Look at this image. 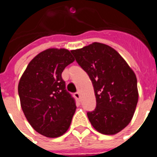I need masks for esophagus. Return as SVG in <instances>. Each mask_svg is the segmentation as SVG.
<instances>
[{"instance_id": "1", "label": "esophagus", "mask_w": 157, "mask_h": 157, "mask_svg": "<svg viewBox=\"0 0 157 157\" xmlns=\"http://www.w3.org/2000/svg\"><path fill=\"white\" fill-rule=\"evenodd\" d=\"M74 96H75V98L76 99L78 100V101H79V100H80V94H79V93H78V92L75 93Z\"/></svg>"}]
</instances>
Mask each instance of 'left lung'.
Listing matches in <instances>:
<instances>
[{
    "mask_svg": "<svg viewBox=\"0 0 157 157\" xmlns=\"http://www.w3.org/2000/svg\"><path fill=\"white\" fill-rule=\"evenodd\" d=\"M71 52L94 86L97 106L87 112L89 120L101 134H117L131 121L138 104L134 72L117 51L102 43Z\"/></svg>",
    "mask_w": 157,
    "mask_h": 157,
    "instance_id": "8db88e82",
    "label": "left lung"
}]
</instances>
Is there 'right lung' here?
<instances>
[{
	"label": "right lung",
	"instance_id": "obj_1",
	"mask_svg": "<svg viewBox=\"0 0 157 157\" xmlns=\"http://www.w3.org/2000/svg\"><path fill=\"white\" fill-rule=\"evenodd\" d=\"M74 60L67 49L48 48L29 63L19 80L18 92L23 113L30 126L47 138L63 135L75 112V101L61 76Z\"/></svg>",
	"mask_w": 157,
	"mask_h": 157
}]
</instances>
